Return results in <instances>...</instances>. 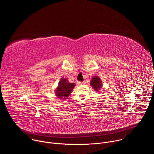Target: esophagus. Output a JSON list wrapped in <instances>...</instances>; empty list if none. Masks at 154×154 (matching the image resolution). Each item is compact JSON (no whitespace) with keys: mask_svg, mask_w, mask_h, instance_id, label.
Masks as SVG:
<instances>
[{"mask_svg":"<svg viewBox=\"0 0 154 154\" xmlns=\"http://www.w3.org/2000/svg\"><path fill=\"white\" fill-rule=\"evenodd\" d=\"M77 84H78V85L80 86V85H84V84H85V83H84L83 82H77Z\"/></svg>","mask_w":154,"mask_h":154,"instance_id":"obj_1","label":"esophagus"}]
</instances>
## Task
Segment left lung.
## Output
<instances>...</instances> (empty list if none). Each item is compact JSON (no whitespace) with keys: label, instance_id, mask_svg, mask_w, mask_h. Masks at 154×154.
I'll use <instances>...</instances> for the list:
<instances>
[{"label":"left lung","instance_id":"left-lung-1","mask_svg":"<svg viewBox=\"0 0 154 154\" xmlns=\"http://www.w3.org/2000/svg\"><path fill=\"white\" fill-rule=\"evenodd\" d=\"M90 85L96 91H99L102 86L101 80L97 76H94L92 78Z\"/></svg>","mask_w":154,"mask_h":154}]
</instances>
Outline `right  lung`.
Instances as JSON below:
<instances>
[{
  "label": "right lung",
  "instance_id": "obj_1",
  "mask_svg": "<svg viewBox=\"0 0 154 154\" xmlns=\"http://www.w3.org/2000/svg\"><path fill=\"white\" fill-rule=\"evenodd\" d=\"M75 83H69L67 79L61 78L58 83V86L56 89V96L59 98L66 99L72 92Z\"/></svg>",
  "mask_w": 154,
  "mask_h": 154
}]
</instances>
